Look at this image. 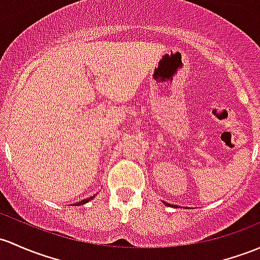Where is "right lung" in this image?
I'll return each instance as SVG.
<instances>
[{
	"label": "right lung",
	"instance_id": "right-lung-1",
	"mask_svg": "<svg viewBox=\"0 0 260 260\" xmlns=\"http://www.w3.org/2000/svg\"><path fill=\"white\" fill-rule=\"evenodd\" d=\"M94 197H95V196H93V197H90V198H85V200L80 201V202H78V203H74V206H82V205H85L86 202H89V201H90V200H93Z\"/></svg>",
	"mask_w": 260,
	"mask_h": 260
}]
</instances>
